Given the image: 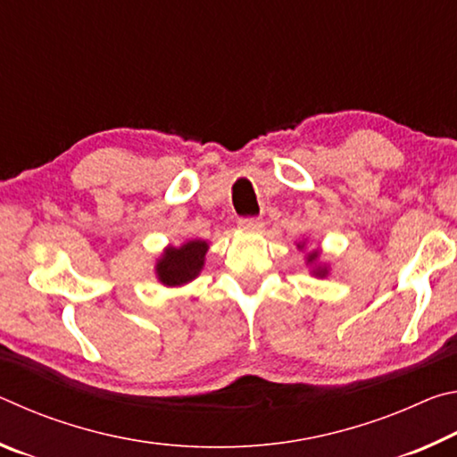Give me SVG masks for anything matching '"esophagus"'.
I'll return each instance as SVG.
<instances>
[{
	"label": "esophagus",
	"mask_w": 457,
	"mask_h": 457,
	"mask_svg": "<svg viewBox=\"0 0 457 457\" xmlns=\"http://www.w3.org/2000/svg\"><path fill=\"white\" fill-rule=\"evenodd\" d=\"M239 228H242L244 231H260L262 228H264V223L256 218H247V220H239Z\"/></svg>",
	"instance_id": "1"
}]
</instances>
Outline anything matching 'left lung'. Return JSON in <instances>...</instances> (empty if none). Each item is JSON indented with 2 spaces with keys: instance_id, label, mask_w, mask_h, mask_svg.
I'll list each match as a JSON object with an SVG mask.
<instances>
[{
  "instance_id": "1",
  "label": "left lung",
  "mask_w": 457,
  "mask_h": 457,
  "mask_svg": "<svg viewBox=\"0 0 457 457\" xmlns=\"http://www.w3.org/2000/svg\"><path fill=\"white\" fill-rule=\"evenodd\" d=\"M296 247H298L300 252H304V262H306V266H311V274L314 278H327L328 276L330 268H328V264H322V262H320V256H322L320 250H311V252H308L306 250V242H298Z\"/></svg>"
}]
</instances>
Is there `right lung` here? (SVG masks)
I'll return each mask as SVG.
<instances>
[{
    "label": "right lung",
    "instance_id": "1",
    "mask_svg": "<svg viewBox=\"0 0 457 457\" xmlns=\"http://www.w3.org/2000/svg\"><path fill=\"white\" fill-rule=\"evenodd\" d=\"M210 244L205 239H187L181 245H167L154 262V278L165 288H179L195 280L205 266Z\"/></svg>",
    "mask_w": 457,
    "mask_h": 457
}]
</instances>
